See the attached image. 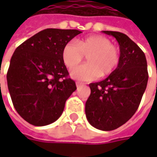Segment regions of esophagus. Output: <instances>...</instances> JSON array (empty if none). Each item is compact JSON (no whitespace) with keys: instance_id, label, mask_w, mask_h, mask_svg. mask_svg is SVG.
Here are the masks:
<instances>
[{"instance_id":"1","label":"esophagus","mask_w":157,"mask_h":157,"mask_svg":"<svg viewBox=\"0 0 157 157\" xmlns=\"http://www.w3.org/2000/svg\"><path fill=\"white\" fill-rule=\"evenodd\" d=\"M76 86H77V87H79V86H84V83L77 81L76 82Z\"/></svg>"}]
</instances>
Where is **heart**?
<instances>
[{
  "label": "heart",
  "instance_id": "heart-1",
  "mask_svg": "<svg viewBox=\"0 0 157 157\" xmlns=\"http://www.w3.org/2000/svg\"><path fill=\"white\" fill-rule=\"evenodd\" d=\"M87 56V64L76 66ZM63 63L71 69V77L80 81H93L99 77H106L117 68L120 52L111 41L102 36H90L71 41L63 46L62 52Z\"/></svg>",
  "mask_w": 157,
  "mask_h": 157
}]
</instances>
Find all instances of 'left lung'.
<instances>
[{
  "mask_svg": "<svg viewBox=\"0 0 157 157\" xmlns=\"http://www.w3.org/2000/svg\"><path fill=\"white\" fill-rule=\"evenodd\" d=\"M120 45V62L114 71L100 82L91 83L86 102V115L93 127L111 131L132 117L144 94L148 74L147 60L141 48L123 33L104 30Z\"/></svg>",
  "mask_w": 157,
  "mask_h": 157,
  "instance_id": "left-lung-1",
  "label": "left lung"
}]
</instances>
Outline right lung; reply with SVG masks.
<instances>
[{
    "label": "right lung",
    "mask_w": 157,
    "mask_h": 157,
    "mask_svg": "<svg viewBox=\"0 0 157 157\" xmlns=\"http://www.w3.org/2000/svg\"><path fill=\"white\" fill-rule=\"evenodd\" d=\"M80 33L46 29L15 49L7 73L8 87L15 110L29 124L41 127L56 121L77 89L68 78L62 52Z\"/></svg>",
    "instance_id": "obj_1"
}]
</instances>
